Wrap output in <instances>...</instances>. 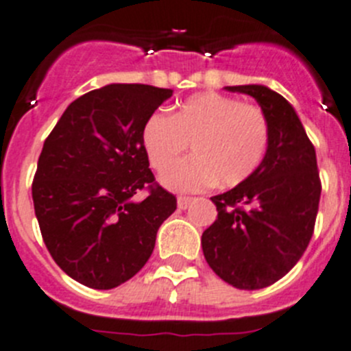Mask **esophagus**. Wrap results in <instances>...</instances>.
Returning a JSON list of instances; mask_svg holds the SVG:
<instances>
[{
    "mask_svg": "<svg viewBox=\"0 0 351 351\" xmlns=\"http://www.w3.org/2000/svg\"><path fill=\"white\" fill-rule=\"evenodd\" d=\"M191 202H193V198H189V196H178V208L185 210L191 205Z\"/></svg>",
    "mask_w": 351,
    "mask_h": 351,
    "instance_id": "esophagus-1",
    "label": "esophagus"
}]
</instances>
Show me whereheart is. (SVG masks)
Returning <instances> with one entry per match:
<instances>
[{"instance_id": "1", "label": "heart", "mask_w": 351, "mask_h": 351, "mask_svg": "<svg viewBox=\"0 0 351 351\" xmlns=\"http://www.w3.org/2000/svg\"><path fill=\"white\" fill-rule=\"evenodd\" d=\"M269 139V121L258 105L212 90L185 99L171 117L155 112L141 130L155 171H164L191 144L193 155L174 161L160 178L178 193L203 191L216 180L223 187L241 184L262 166Z\"/></svg>"}]
</instances>
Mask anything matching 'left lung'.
I'll use <instances>...</instances> for the list:
<instances>
[{
  "label": "left lung",
  "mask_w": 351,
  "mask_h": 351,
  "mask_svg": "<svg viewBox=\"0 0 351 351\" xmlns=\"http://www.w3.org/2000/svg\"><path fill=\"white\" fill-rule=\"evenodd\" d=\"M226 89L257 99L271 139L250 178L210 198L217 219L203 232V255L237 289H262L287 275L312 239L321 196L316 149L284 96L264 85Z\"/></svg>",
  "instance_id": "left-lung-1"
}]
</instances>
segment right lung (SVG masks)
Here are the masks:
<instances>
[{
    "instance_id": "1",
    "label": "right lung",
    "mask_w": 351,
    "mask_h": 351,
    "mask_svg": "<svg viewBox=\"0 0 351 351\" xmlns=\"http://www.w3.org/2000/svg\"><path fill=\"white\" fill-rule=\"evenodd\" d=\"M173 90L112 84L71 103L46 137L32 198L53 261L73 280L114 289L152 257L176 198L155 182L141 143L144 121ZM139 190L143 202H134Z\"/></svg>"
}]
</instances>
